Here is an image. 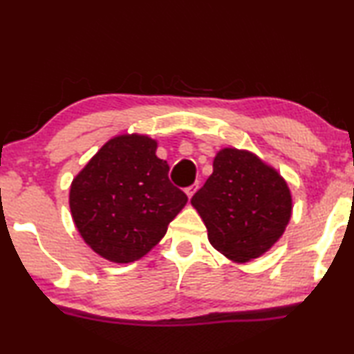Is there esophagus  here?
Instances as JSON below:
<instances>
[{
    "label": "esophagus",
    "instance_id": "obj_1",
    "mask_svg": "<svg viewBox=\"0 0 354 354\" xmlns=\"http://www.w3.org/2000/svg\"><path fill=\"white\" fill-rule=\"evenodd\" d=\"M198 189V183H194V184H191V186L189 187H186V194H187V197L191 198L194 194H196V191Z\"/></svg>",
    "mask_w": 354,
    "mask_h": 354
}]
</instances>
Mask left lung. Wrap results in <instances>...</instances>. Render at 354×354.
<instances>
[{
	"label": "left lung",
	"mask_w": 354,
	"mask_h": 354,
	"mask_svg": "<svg viewBox=\"0 0 354 354\" xmlns=\"http://www.w3.org/2000/svg\"><path fill=\"white\" fill-rule=\"evenodd\" d=\"M191 203L212 245L237 263L270 250L292 216L286 179L252 152L234 147L216 153L213 173Z\"/></svg>",
	"instance_id": "left-lung-1"
}]
</instances>
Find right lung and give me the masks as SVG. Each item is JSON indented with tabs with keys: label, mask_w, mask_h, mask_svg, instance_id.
I'll return each instance as SVG.
<instances>
[{
	"label": "right lung",
	"mask_w": 354,
	"mask_h": 354,
	"mask_svg": "<svg viewBox=\"0 0 354 354\" xmlns=\"http://www.w3.org/2000/svg\"><path fill=\"white\" fill-rule=\"evenodd\" d=\"M157 142L142 134L107 141L71 186V212L83 241L113 263H131L165 236L187 196L173 186Z\"/></svg>",
	"instance_id": "obj_1"
}]
</instances>
